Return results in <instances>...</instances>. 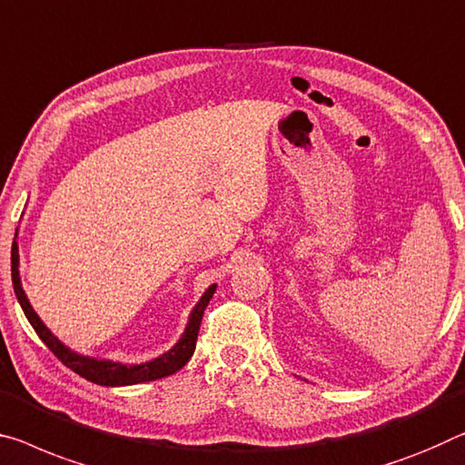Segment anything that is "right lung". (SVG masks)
Instances as JSON below:
<instances>
[{"label":"right lung","mask_w":465,"mask_h":465,"mask_svg":"<svg viewBox=\"0 0 465 465\" xmlns=\"http://www.w3.org/2000/svg\"><path fill=\"white\" fill-rule=\"evenodd\" d=\"M18 228L16 234H14V242H12V284H14V292H16V299L20 307H23L25 316L31 326L35 328V332L39 334V339L45 342L58 360L64 363V366L73 370L78 376L87 378V381L102 384V387H128V384H139V382H149V381H158V378L170 376L181 370L184 363L191 360L193 351H195V342H197V334H199V326H202V318L205 307H208L210 299L216 292L218 284H210L208 289L199 302L193 307L187 320V326H184V332L181 334L173 347L168 351H163L162 355L153 357L149 361H141V363H123V361H114V360H105V357H93V355H83L70 349L68 345L55 337V334L49 331V328L43 324V320L39 318V313L33 310L31 302H28L26 292L23 289V281H20V253H18Z\"/></svg>","instance_id":"add662e5"}]
</instances>
